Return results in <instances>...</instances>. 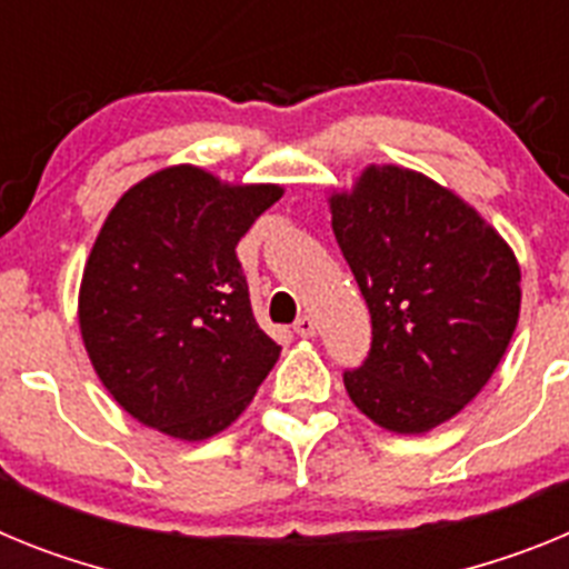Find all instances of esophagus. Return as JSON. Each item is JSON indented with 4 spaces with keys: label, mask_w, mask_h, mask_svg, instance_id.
I'll return each mask as SVG.
<instances>
[{
    "label": "esophagus",
    "mask_w": 569,
    "mask_h": 569,
    "mask_svg": "<svg viewBox=\"0 0 569 569\" xmlns=\"http://www.w3.org/2000/svg\"><path fill=\"white\" fill-rule=\"evenodd\" d=\"M295 332H298L300 338H315V332H318V323H315V318L303 315V318L295 320Z\"/></svg>",
    "instance_id": "34e87169"
}]
</instances>
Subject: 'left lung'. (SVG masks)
<instances>
[{"instance_id":"1","label":"left lung","mask_w":569,"mask_h":569,"mask_svg":"<svg viewBox=\"0 0 569 569\" xmlns=\"http://www.w3.org/2000/svg\"><path fill=\"white\" fill-rule=\"evenodd\" d=\"M329 209L372 315V349L343 372L346 392L389 432H429L481 392L510 346L516 254L469 202L401 166H369Z\"/></svg>"}]
</instances>
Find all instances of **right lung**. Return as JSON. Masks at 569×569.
Wrapping results in <instances>:
<instances>
[{
    "label": "right lung",
    "instance_id": "obj_1",
    "mask_svg": "<svg viewBox=\"0 0 569 569\" xmlns=\"http://www.w3.org/2000/svg\"><path fill=\"white\" fill-rule=\"evenodd\" d=\"M280 197L171 166L117 200L82 271L79 332L131 418L206 441L249 407L280 346L257 326L234 249Z\"/></svg>",
    "mask_w": 569,
    "mask_h": 569
}]
</instances>
